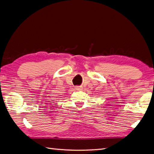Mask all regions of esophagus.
<instances>
[{"label":"esophagus","mask_w":154,"mask_h":154,"mask_svg":"<svg viewBox=\"0 0 154 154\" xmlns=\"http://www.w3.org/2000/svg\"><path fill=\"white\" fill-rule=\"evenodd\" d=\"M74 88L76 89V90H81V89H82V87H80V86H78V85L75 86Z\"/></svg>","instance_id":"1"}]
</instances>
